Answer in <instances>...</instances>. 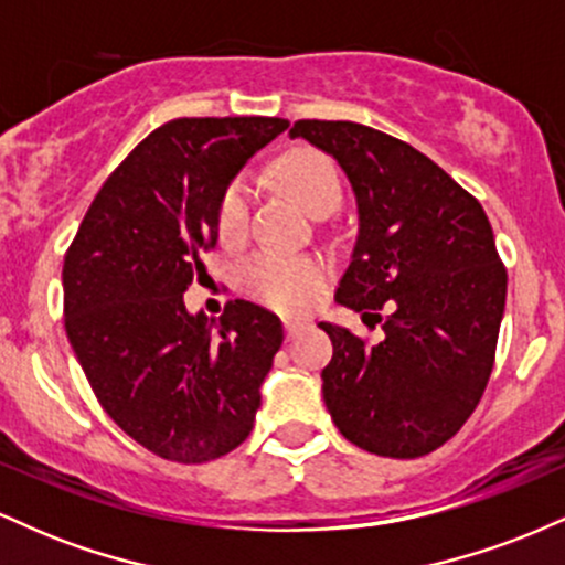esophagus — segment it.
Instances as JSON below:
<instances>
[{"label":"esophagus","mask_w":565,"mask_h":565,"mask_svg":"<svg viewBox=\"0 0 565 565\" xmlns=\"http://www.w3.org/2000/svg\"><path fill=\"white\" fill-rule=\"evenodd\" d=\"M284 329H287V340H295V337L300 334L302 323L295 321V319H287V321H284Z\"/></svg>","instance_id":"34e87169"}]
</instances>
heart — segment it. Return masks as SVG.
<instances>
[{
  "instance_id": "heart-1",
  "label": "heart",
  "mask_w": 565,
  "mask_h": 565,
  "mask_svg": "<svg viewBox=\"0 0 565 565\" xmlns=\"http://www.w3.org/2000/svg\"><path fill=\"white\" fill-rule=\"evenodd\" d=\"M281 185L310 215L337 206L342 199V183L334 161L310 148L284 153L276 164ZM252 188L244 178L231 180L217 201V233L223 242H242L249 225ZM327 281V263L313 255L263 249L244 265L242 284L252 297L278 310H300Z\"/></svg>"
}]
</instances>
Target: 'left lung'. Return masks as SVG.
Listing matches in <instances>:
<instances>
[{
	"label": "left lung",
	"mask_w": 565,
	"mask_h": 565,
	"mask_svg": "<svg viewBox=\"0 0 565 565\" xmlns=\"http://www.w3.org/2000/svg\"><path fill=\"white\" fill-rule=\"evenodd\" d=\"M289 138L321 148L348 174L359 236L337 302L385 329L366 345L319 323L334 345L321 391L337 430L380 457L436 451L468 423L494 369L508 270L489 217L436 161L380 129L302 119Z\"/></svg>",
	"instance_id": "obj_1"
}]
</instances>
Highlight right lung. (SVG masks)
<instances>
[{
  "mask_svg": "<svg viewBox=\"0 0 565 565\" xmlns=\"http://www.w3.org/2000/svg\"><path fill=\"white\" fill-rule=\"evenodd\" d=\"M289 127L276 116L172 119L103 183L63 263V316L89 387L161 459L210 462L244 444L284 342L276 313L231 300L188 313L183 291L217 244V201Z\"/></svg>",
  "mask_w": 565,
  "mask_h": 565,
  "instance_id": "obj_1",
  "label": "right lung"
}]
</instances>
